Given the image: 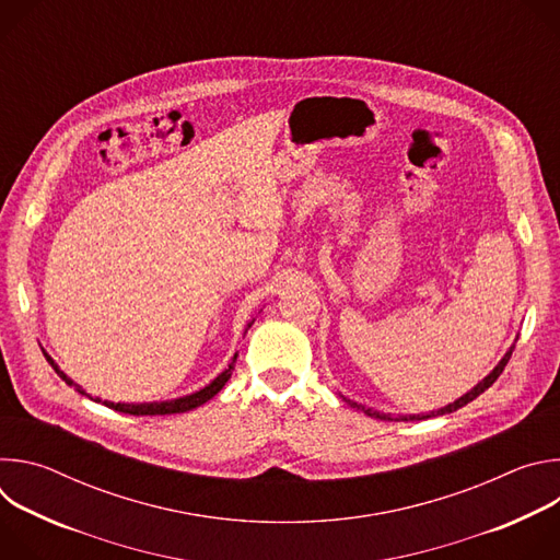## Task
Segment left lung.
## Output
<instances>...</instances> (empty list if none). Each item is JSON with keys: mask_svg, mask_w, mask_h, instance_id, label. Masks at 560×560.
Returning <instances> with one entry per match:
<instances>
[{"mask_svg": "<svg viewBox=\"0 0 560 560\" xmlns=\"http://www.w3.org/2000/svg\"><path fill=\"white\" fill-rule=\"evenodd\" d=\"M512 352H514V346L505 352V357L499 361V365L481 381L478 385H474L467 394H463L460 398H456L454 404H450V406H445V408H441V410H436V412H428V415H406V417H392V415H383V412H376V410H372V408H365V406H359V404H354V401H350V398H346V401L352 406V408H357V410H361V412H365L368 417H372V419H381V421H423V419H432V417H441V415H450V412H456L458 408H463V406H467L469 401H474V398L478 396V394H483L499 376H501V372L505 370V365H508V361H510V357H512Z\"/></svg>", "mask_w": 560, "mask_h": 560, "instance_id": "obj_1", "label": "left lung"}]
</instances>
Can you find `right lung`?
<instances>
[{"instance_id":"right-lung-1","label":"right lung","mask_w":560,"mask_h":560,"mask_svg":"<svg viewBox=\"0 0 560 560\" xmlns=\"http://www.w3.org/2000/svg\"><path fill=\"white\" fill-rule=\"evenodd\" d=\"M255 324V322H253ZM253 324H248V328L253 326ZM44 357H46V361L52 365V370L59 374V378L61 381H66L68 385H72L79 394H86L82 387H79L70 376H66V372H61L59 370V365L44 352ZM234 361H236V354H234V359H232V363L212 381V383H208L203 389H199V392H195V394H188V396H182V398H173V401H159V404H113V401H102L100 396H91V394H86L89 398H93V401H97V404H104L106 408H110V410H117V412H124V415H132V417H162V415H182V412H190V410H195V408H199V406H203L206 401H210V398L228 383V378L232 376V370H234Z\"/></svg>"}]
</instances>
